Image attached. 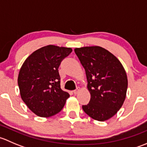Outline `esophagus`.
<instances>
[{
  "label": "esophagus",
  "instance_id": "esophagus-1",
  "mask_svg": "<svg viewBox=\"0 0 147 147\" xmlns=\"http://www.w3.org/2000/svg\"><path fill=\"white\" fill-rule=\"evenodd\" d=\"M79 91H80V87H78V88H77L76 90H74L73 92H74V94H77L78 92H79Z\"/></svg>",
  "mask_w": 147,
  "mask_h": 147
}]
</instances>
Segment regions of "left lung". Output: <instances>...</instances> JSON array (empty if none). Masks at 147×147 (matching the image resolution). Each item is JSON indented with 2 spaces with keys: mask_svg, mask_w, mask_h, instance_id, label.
Segmentation results:
<instances>
[{
  "mask_svg": "<svg viewBox=\"0 0 147 147\" xmlns=\"http://www.w3.org/2000/svg\"><path fill=\"white\" fill-rule=\"evenodd\" d=\"M85 69L90 102L82 105L84 112L97 121L112 117L122 106L127 94V74L119 60L100 46L75 49Z\"/></svg>",
  "mask_w": 147,
  "mask_h": 147,
  "instance_id": "1",
  "label": "left lung"
}]
</instances>
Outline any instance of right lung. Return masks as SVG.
I'll return each instance as SVG.
<instances>
[{
	"mask_svg": "<svg viewBox=\"0 0 147 147\" xmlns=\"http://www.w3.org/2000/svg\"><path fill=\"white\" fill-rule=\"evenodd\" d=\"M72 51L70 47L47 45L33 52L22 65L18 78L20 96L38 116L57 114L69 97L60 87L58 68Z\"/></svg>",
	"mask_w": 147,
	"mask_h": 147,
	"instance_id": "obj_1",
	"label": "right lung"
}]
</instances>
